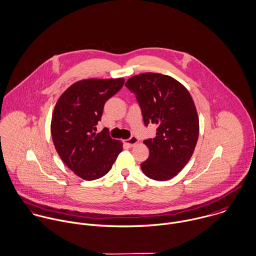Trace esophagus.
I'll return each mask as SVG.
<instances>
[{
    "instance_id": "obj_1",
    "label": "esophagus",
    "mask_w": 256,
    "mask_h": 256,
    "mask_svg": "<svg viewBox=\"0 0 256 256\" xmlns=\"http://www.w3.org/2000/svg\"><path fill=\"white\" fill-rule=\"evenodd\" d=\"M138 143V138L135 136H131L129 139L125 140V144L129 147H134Z\"/></svg>"
}]
</instances>
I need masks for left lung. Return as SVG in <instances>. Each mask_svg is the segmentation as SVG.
Here are the masks:
<instances>
[{"instance_id": "obj_1", "label": "left lung", "mask_w": 256, "mask_h": 256, "mask_svg": "<svg viewBox=\"0 0 256 256\" xmlns=\"http://www.w3.org/2000/svg\"><path fill=\"white\" fill-rule=\"evenodd\" d=\"M126 87L136 95L144 124H156V136L144 141L149 158L143 172L156 180H168L190 161L198 138V116L188 89L174 78L146 72L129 78Z\"/></svg>"}]
</instances>
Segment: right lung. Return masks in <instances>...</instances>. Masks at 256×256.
I'll return each instance as SVG.
<instances>
[{
  "mask_svg": "<svg viewBox=\"0 0 256 256\" xmlns=\"http://www.w3.org/2000/svg\"><path fill=\"white\" fill-rule=\"evenodd\" d=\"M124 84V78L80 80L58 98L50 132L58 154L76 176L92 180L105 176L122 152V143L108 129L96 134L105 102Z\"/></svg>",
  "mask_w": 256,
  "mask_h": 256,
  "instance_id": "right-lung-1",
  "label": "right lung"
}]
</instances>
